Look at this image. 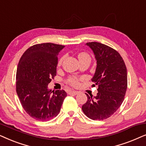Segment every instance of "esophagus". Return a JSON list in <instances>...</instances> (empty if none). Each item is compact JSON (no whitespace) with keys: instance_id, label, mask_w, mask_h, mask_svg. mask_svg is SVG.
Masks as SVG:
<instances>
[{"instance_id":"obj_1","label":"esophagus","mask_w":146,"mask_h":146,"mask_svg":"<svg viewBox=\"0 0 146 146\" xmlns=\"http://www.w3.org/2000/svg\"><path fill=\"white\" fill-rule=\"evenodd\" d=\"M78 91H69V94H73V95H77L78 94Z\"/></svg>"}]
</instances>
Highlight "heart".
I'll use <instances>...</instances> for the list:
<instances>
[{
	"mask_svg": "<svg viewBox=\"0 0 146 146\" xmlns=\"http://www.w3.org/2000/svg\"><path fill=\"white\" fill-rule=\"evenodd\" d=\"M89 57V55L85 53H79L78 55L79 59H81V58H83V57ZM63 59H64V57H61L59 61L58 65H61L62 62H63ZM67 82L69 83L70 85H71L72 86L76 87L79 85V79H78V78H77V77H69V78L67 79Z\"/></svg>",
	"mask_w": 146,
	"mask_h": 146,
	"instance_id": "obj_1",
	"label": "heart"
}]
</instances>
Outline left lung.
<instances>
[{"label": "left lung", "mask_w": 146, "mask_h": 146, "mask_svg": "<svg viewBox=\"0 0 146 146\" xmlns=\"http://www.w3.org/2000/svg\"><path fill=\"white\" fill-rule=\"evenodd\" d=\"M86 44L93 50L97 61L91 81L98 85V93L95 97L86 94L87 101L83 105L82 110L91 119H106L123 102L127 86V69L117 50L98 42H87Z\"/></svg>", "instance_id": "1"}]
</instances>
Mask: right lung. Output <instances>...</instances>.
<instances>
[{"instance_id": "add662e5", "label": "right lung", "mask_w": 146, "mask_h": 146, "mask_svg": "<svg viewBox=\"0 0 146 146\" xmlns=\"http://www.w3.org/2000/svg\"><path fill=\"white\" fill-rule=\"evenodd\" d=\"M65 46L50 42L35 44L23 53L16 75L17 93L31 117L46 121L57 116L67 93L48 89L57 74V56Z\"/></svg>"}]
</instances>
